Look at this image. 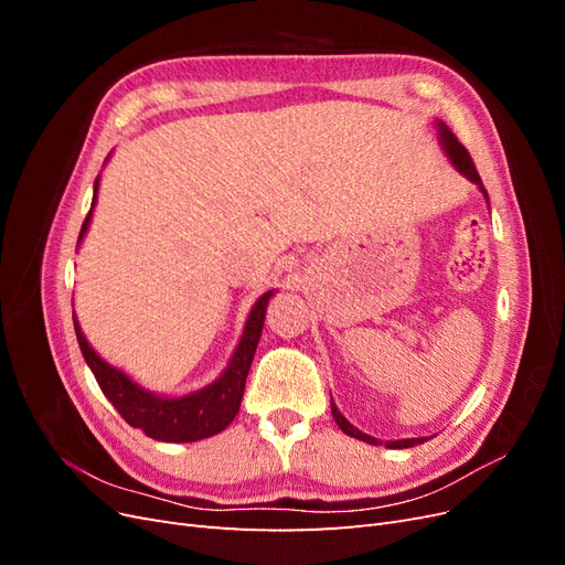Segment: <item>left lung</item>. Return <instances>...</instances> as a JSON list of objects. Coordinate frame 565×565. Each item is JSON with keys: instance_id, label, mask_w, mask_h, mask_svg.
Here are the masks:
<instances>
[{"instance_id": "8db88e82", "label": "left lung", "mask_w": 565, "mask_h": 565, "mask_svg": "<svg viewBox=\"0 0 565 565\" xmlns=\"http://www.w3.org/2000/svg\"><path fill=\"white\" fill-rule=\"evenodd\" d=\"M438 131H440V143H443V148H446V152L450 156L452 164L459 169L461 174L469 177L473 183L481 185V191H483V195H486V200H488V191L483 188L481 177H478V172H476V164H473V160H471V156H469V150L459 143V139H457V136L448 129V125L438 122ZM330 405H332V417H334V422L339 424V429H341V431L349 434V436H353V438H358V440H365V443H370V446H382V443H380L377 438H372V436H367V434H363V431H358L353 424H349V422H347V417L339 413L337 405H334L332 401H330ZM417 443H424V438L391 440V443H386V448H413V446H417Z\"/></svg>"}]
</instances>
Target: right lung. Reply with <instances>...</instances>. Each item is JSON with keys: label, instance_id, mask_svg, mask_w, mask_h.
I'll return each mask as SVG.
<instances>
[{"label": "right lung", "instance_id": "add662e5", "mask_svg": "<svg viewBox=\"0 0 565 565\" xmlns=\"http://www.w3.org/2000/svg\"><path fill=\"white\" fill-rule=\"evenodd\" d=\"M96 193H98V179L94 181L92 210L96 204ZM92 210L82 224L79 241L89 228ZM270 295L273 292H266L259 301L254 303L241 344H237L226 372L207 388L195 391L191 396H183V398H160L156 393L136 386L125 372H119L110 367L106 361H100L96 351L87 344V339H84L77 320L73 318L75 334H77L84 361H87V365L92 367L100 391L106 393V398L115 405L117 413L122 415V419L129 426L141 429L146 436L164 440V443L202 440L224 431L237 415V409H241L245 382L249 374V365L254 361L256 344H259V337L264 330L266 303Z\"/></svg>", "mask_w": 565, "mask_h": 565}]
</instances>
